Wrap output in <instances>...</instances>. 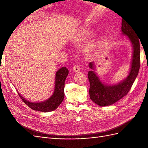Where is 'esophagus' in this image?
Returning <instances> with one entry per match:
<instances>
[{"label":"esophagus","mask_w":148,"mask_h":148,"mask_svg":"<svg viewBox=\"0 0 148 148\" xmlns=\"http://www.w3.org/2000/svg\"><path fill=\"white\" fill-rule=\"evenodd\" d=\"M73 70L74 72H78L80 70V66L78 65H74L73 68Z\"/></svg>","instance_id":"34e87169"}]
</instances>
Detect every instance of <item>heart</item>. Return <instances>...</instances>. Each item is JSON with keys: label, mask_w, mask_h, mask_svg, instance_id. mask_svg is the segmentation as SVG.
<instances>
[{"label": "heart", "mask_w": 148, "mask_h": 148, "mask_svg": "<svg viewBox=\"0 0 148 148\" xmlns=\"http://www.w3.org/2000/svg\"><path fill=\"white\" fill-rule=\"evenodd\" d=\"M95 33L89 28H84L81 30L78 34L75 36L73 38L72 41L75 44H83L86 42L88 39L91 38ZM87 53L89 56H93L96 51V44L92 43L89 45L87 48Z\"/></svg>", "instance_id": "b5f03b06"}]
</instances>
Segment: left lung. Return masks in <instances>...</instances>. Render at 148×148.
<instances>
[{
    "instance_id": "8db88e82",
    "label": "left lung",
    "mask_w": 148,
    "mask_h": 148,
    "mask_svg": "<svg viewBox=\"0 0 148 148\" xmlns=\"http://www.w3.org/2000/svg\"><path fill=\"white\" fill-rule=\"evenodd\" d=\"M121 32L128 36L133 46V56L131 68L126 78L116 84L107 85L103 83L95 71L96 65L94 62L89 64L91 70L88 71V77L90 87V99L98 106H107L114 104L122 99L130 90L136 78L140 67V45L139 38L132 26L122 20Z\"/></svg>"
}]
</instances>
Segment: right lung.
Masks as SVG:
<instances>
[{"label": "right lung", "mask_w": 148, "mask_h": 148, "mask_svg": "<svg viewBox=\"0 0 148 148\" xmlns=\"http://www.w3.org/2000/svg\"><path fill=\"white\" fill-rule=\"evenodd\" d=\"M69 74V70L66 67H62L56 72L55 89L53 95L46 101L41 102H32L18 95L21 99L31 109L42 112H49L56 110L63 101L64 98V87L65 79Z\"/></svg>", "instance_id": "add662e5"}]
</instances>
